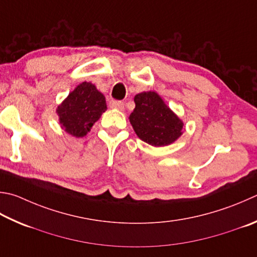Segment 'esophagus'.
<instances>
[{
    "mask_svg": "<svg viewBox=\"0 0 257 257\" xmlns=\"http://www.w3.org/2000/svg\"><path fill=\"white\" fill-rule=\"evenodd\" d=\"M109 105H110V108H112V109H118V110H123L124 109L123 102H121V101L111 100Z\"/></svg>",
    "mask_w": 257,
    "mask_h": 257,
    "instance_id": "esophagus-1",
    "label": "esophagus"
}]
</instances>
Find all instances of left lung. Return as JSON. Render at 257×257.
Here are the masks:
<instances>
[{"label": "left lung", "instance_id": "1", "mask_svg": "<svg viewBox=\"0 0 257 257\" xmlns=\"http://www.w3.org/2000/svg\"><path fill=\"white\" fill-rule=\"evenodd\" d=\"M135 109L129 120L135 133L152 146H166L182 135L183 122L155 92H143L135 96Z\"/></svg>", "mask_w": 257, "mask_h": 257}]
</instances>
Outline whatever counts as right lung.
<instances>
[{
	"mask_svg": "<svg viewBox=\"0 0 257 257\" xmlns=\"http://www.w3.org/2000/svg\"><path fill=\"white\" fill-rule=\"evenodd\" d=\"M106 110L105 97L92 83L83 82L58 106L59 122L74 137H84Z\"/></svg>",
	"mask_w": 257,
	"mask_h": 257,
	"instance_id": "1",
	"label": "right lung"
}]
</instances>
